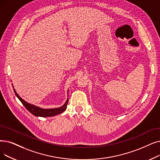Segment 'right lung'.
I'll list each match as a JSON object with an SVG mask.
<instances>
[{
    "instance_id": "1",
    "label": "right lung",
    "mask_w": 160,
    "mask_h": 160,
    "mask_svg": "<svg viewBox=\"0 0 160 160\" xmlns=\"http://www.w3.org/2000/svg\"><path fill=\"white\" fill-rule=\"evenodd\" d=\"M12 87H13V84H12ZM13 91H14V93H15L16 97L19 99V101L22 102L23 106L27 108V110H28L29 112H30L32 114H33L35 116L51 117V116H53L58 115L59 114L62 113L63 112H64V111L67 108V104L68 102V98H67L65 103L62 107H60L58 108H40L39 107L35 106L34 105H32V104H30L29 102H26L23 99L21 98L19 95L17 93L15 89L13 88Z\"/></svg>"
}]
</instances>
